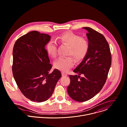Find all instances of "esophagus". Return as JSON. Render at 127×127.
I'll list each match as a JSON object with an SVG mask.
<instances>
[{
  "mask_svg": "<svg viewBox=\"0 0 127 127\" xmlns=\"http://www.w3.org/2000/svg\"><path fill=\"white\" fill-rule=\"evenodd\" d=\"M62 76H66L67 75V74L66 73H65V72H62Z\"/></svg>",
  "mask_w": 127,
  "mask_h": 127,
  "instance_id": "esophagus-1",
  "label": "esophagus"
}]
</instances>
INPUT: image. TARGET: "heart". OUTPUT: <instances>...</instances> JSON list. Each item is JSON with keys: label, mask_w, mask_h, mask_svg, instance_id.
<instances>
[{"label": "heart", "mask_w": 127, "mask_h": 127, "mask_svg": "<svg viewBox=\"0 0 127 127\" xmlns=\"http://www.w3.org/2000/svg\"><path fill=\"white\" fill-rule=\"evenodd\" d=\"M60 42L69 47L67 55H71L76 61L82 60L87 55L90 48V44L88 39L82 38L71 32H66L61 34L58 37ZM46 50L48 54L55 58L57 54V43L54 39L50 40L46 44ZM74 64L71 57H61L56 60L54 67L62 71H67Z\"/></svg>", "instance_id": "heart-1"}]
</instances>
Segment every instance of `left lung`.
I'll return each mask as SVG.
<instances>
[{
    "mask_svg": "<svg viewBox=\"0 0 127 127\" xmlns=\"http://www.w3.org/2000/svg\"><path fill=\"white\" fill-rule=\"evenodd\" d=\"M87 35L90 44L87 55L74 69L78 75H70L67 87L69 96L78 102H85L94 97L101 90L107 78L111 64L109 45L102 34L90 27ZM83 74V77L80 75Z\"/></svg>",
    "mask_w": 127,
    "mask_h": 127,
    "instance_id": "1",
    "label": "left lung"
}]
</instances>
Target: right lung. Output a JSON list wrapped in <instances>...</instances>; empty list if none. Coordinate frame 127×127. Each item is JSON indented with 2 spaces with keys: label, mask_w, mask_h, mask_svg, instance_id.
Segmentation results:
<instances>
[{
  "label": "right lung",
  "mask_w": 127,
  "mask_h": 127,
  "mask_svg": "<svg viewBox=\"0 0 127 127\" xmlns=\"http://www.w3.org/2000/svg\"><path fill=\"white\" fill-rule=\"evenodd\" d=\"M47 34L32 31L19 38L13 51L12 71L20 90L27 98L36 102L47 100L62 76L52 67L45 45L50 40Z\"/></svg>",
  "instance_id": "right-lung-1"
}]
</instances>
